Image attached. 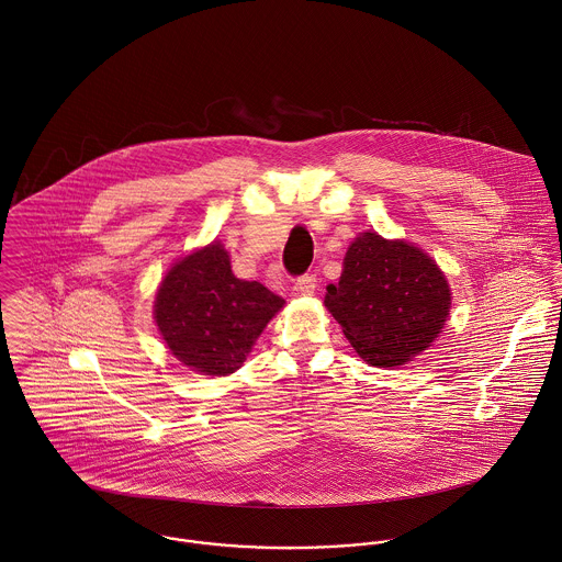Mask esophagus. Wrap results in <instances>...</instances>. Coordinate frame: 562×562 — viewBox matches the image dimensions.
<instances>
[{"instance_id": "1", "label": "esophagus", "mask_w": 562, "mask_h": 562, "mask_svg": "<svg viewBox=\"0 0 562 562\" xmlns=\"http://www.w3.org/2000/svg\"><path fill=\"white\" fill-rule=\"evenodd\" d=\"M296 288H299L301 294H307V296L314 294L316 288H318L316 274H303V277H299V279H296Z\"/></svg>"}]
</instances>
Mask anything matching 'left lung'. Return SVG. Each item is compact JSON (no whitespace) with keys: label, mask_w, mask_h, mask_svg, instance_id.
<instances>
[{"label":"left lung","mask_w":562,"mask_h":562,"mask_svg":"<svg viewBox=\"0 0 562 562\" xmlns=\"http://www.w3.org/2000/svg\"><path fill=\"white\" fill-rule=\"evenodd\" d=\"M324 305L368 363L394 368L437 337L450 312V288L426 252L368 232L350 244Z\"/></svg>","instance_id":"8db88e82"}]
</instances>
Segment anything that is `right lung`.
<instances>
[{
    "mask_svg": "<svg viewBox=\"0 0 562 562\" xmlns=\"http://www.w3.org/2000/svg\"><path fill=\"white\" fill-rule=\"evenodd\" d=\"M283 299L232 272L227 250L210 246L183 257L161 281L156 322L170 352L196 372H236Z\"/></svg>",
    "mask_w": 562,
    "mask_h": 562,
    "instance_id": "1",
    "label": "right lung"
}]
</instances>
